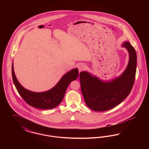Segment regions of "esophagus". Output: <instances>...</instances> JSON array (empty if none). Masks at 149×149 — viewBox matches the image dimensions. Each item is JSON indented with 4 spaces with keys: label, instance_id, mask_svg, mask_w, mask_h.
I'll list each match as a JSON object with an SVG mask.
<instances>
[{
    "label": "esophagus",
    "instance_id": "esophagus-1",
    "mask_svg": "<svg viewBox=\"0 0 149 149\" xmlns=\"http://www.w3.org/2000/svg\"><path fill=\"white\" fill-rule=\"evenodd\" d=\"M78 68L79 71V72H80V71H83L85 69V65L84 64H80L78 65Z\"/></svg>",
    "mask_w": 149,
    "mask_h": 149
}]
</instances>
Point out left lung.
I'll use <instances>...</instances> for the list:
<instances>
[{
  "mask_svg": "<svg viewBox=\"0 0 149 149\" xmlns=\"http://www.w3.org/2000/svg\"><path fill=\"white\" fill-rule=\"evenodd\" d=\"M129 61L125 70L118 77L103 81L88 71L80 73L81 90L85 104L94 111H105L117 106L127 98L135 82L137 55L134 47L125 41Z\"/></svg>",
  "mask_w": 149,
  "mask_h": 149,
  "instance_id": "8db88e82",
  "label": "left lung"
}]
</instances>
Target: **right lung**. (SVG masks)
Returning <instances> with one entry per match:
<instances>
[{
	"mask_svg": "<svg viewBox=\"0 0 149 149\" xmlns=\"http://www.w3.org/2000/svg\"><path fill=\"white\" fill-rule=\"evenodd\" d=\"M12 74L14 85L22 98L29 106L38 109H49L57 106L63 100L68 86L79 76L78 68L73 69L62 77L55 86L43 92H34L25 89L18 81L12 65Z\"/></svg>",
	"mask_w": 149,
	"mask_h": 149,
	"instance_id": "add662e5",
	"label": "right lung"
}]
</instances>
